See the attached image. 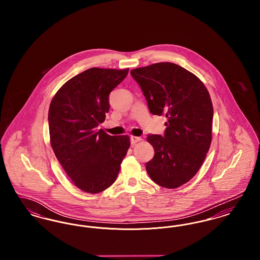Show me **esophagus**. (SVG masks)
<instances>
[{"mask_svg": "<svg viewBox=\"0 0 260 260\" xmlns=\"http://www.w3.org/2000/svg\"><path fill=\"white\" fill-rule=\"evenodd\" d=\"M141 140H142L141 137H138V136H131V142H132V144H136V143L141 141Z\"/></svg>", "mask_w": 260, "mask_h": 260, "instance_id": "obj_1", "label": "esophagus"}]
</instances>
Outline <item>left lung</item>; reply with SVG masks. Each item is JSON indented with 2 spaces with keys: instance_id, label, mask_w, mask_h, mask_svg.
I'll return each instance as SVG.
<instances>
[{
  "instance_id": "left-lung-1",
  "label": "left lung",
  "mask_w": 260,
  "mask_h": 260,
  "mask_svg": "<svg viewBox=\"0 0 260 260\" xmlns=\"http://www.w3.org/2000/svg\"><path fill=\"white\" fill-rule=\"evenodd\" d=\"M153 115L166 116L164 136L148 135L155 156L150 178L165 188L185 184L198 173L211 142L213 108L202 81L183 67L160 62L131 71Z\"/></svg>"
}]
</instances>
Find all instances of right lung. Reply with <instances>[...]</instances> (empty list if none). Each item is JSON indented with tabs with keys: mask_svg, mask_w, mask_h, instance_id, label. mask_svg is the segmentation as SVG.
<instances>
[{
	"mask_svg": "<svg viewBox=\"0 0 260 260\" xmlns=\"http://www.w3.org/2000/svg\"><path fill=\"white\" fill-rule=\"evenodd\" d=\"M124 70L90 68L67 81L49 109L50 144L65 173L81 190L96 194L115 182L129 148L128 136L98 129L109 111V94Z\"/></svg>",
	"mask_w": 260,
	"mask_h": 260,
	"instance_id": "right-lung-1",
	"label": "right lung"
}]
</instances>
